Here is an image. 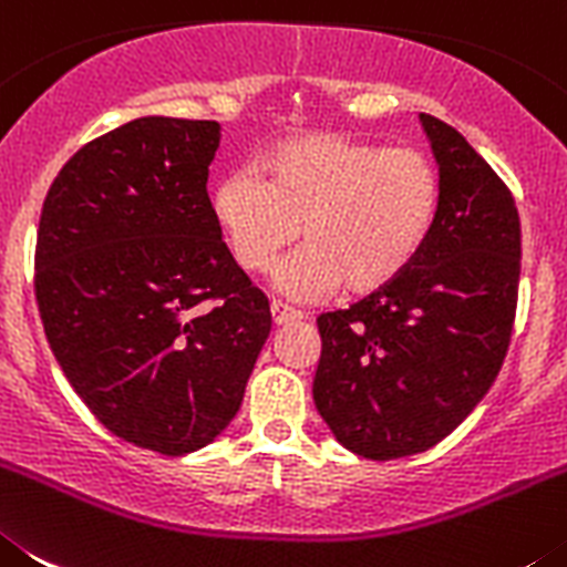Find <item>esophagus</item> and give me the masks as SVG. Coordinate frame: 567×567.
<instances>
[{
	"label": "esophagus",
	"instance_id": "obj_1",
	"mask_svg": "<svg viewBox=\"0 0 567 567\" xmlns=\"http://www.w3.org/2000/svg\"><path fill=\"white\" fill-rule=\"evenodd\" d=\"M271 316H274V324H290V321L302 319V313H299V310L288 308L285 302H277V299L271 302Z\"/></svg>",
	"mask_w": 567,
	"mask_h": 567
}]
</instances>
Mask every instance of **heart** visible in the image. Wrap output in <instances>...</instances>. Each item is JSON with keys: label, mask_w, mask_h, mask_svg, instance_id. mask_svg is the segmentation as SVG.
Here are the masks:
<instances>
[{"label": "heart", "mask_w": 567, "mask_h": 567, "mask_svg": "<svg viewBox=\"0 0 567 567\" xmlns=\"http://www.w3.org/2000/svg\"><path fill=\"white\" fill-rule=\"evenodd\" d=\"M212 220L234 262L274 274L279 293L308 302L344 285L375 293L421 257L441 212L435 163L410 146L386 150L341 135H299L271 146L254 172L212 188Z\"/></svg>", "instance_id": "obj_1"}]
</instances>
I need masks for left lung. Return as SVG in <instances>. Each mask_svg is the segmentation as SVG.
Masks as SVG:
<instances>
[{
	"mask_svg": "<svg viewBox=\"0 0 567 567\" xmlns=\"http://www.w3.org/2000/svg\"><path fill=\"white\" fill-rule=\"evenodd\" d=\"M421 126L441 175L430 243L395 282L319 316L316 410L341 446L370 461L426 452L481 404L517 308L512 192L461 132L423 112Z\"/></svg>",
	"mask_w": 567,
	"mask_h": 567,
	"instance_id": "left-lung-1",
	"label": "left lung"
}]
</instances>
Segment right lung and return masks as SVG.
<instances>
[{
	"instance_id": "obj_1",
	"label": "right lung",
	"mask_w": 567,
	"mask_h": 567,
	"mask_svg": "<svg viewBox=\"0 0 567 567\" xmlns=\"http://www.w3.org/2000/svg\"><path fill=\"white\" fill-rule=\"evenodd\" d=\"M217 121L135 118L81 146L44 197L35 302L50 350L112 435L208 446L239 412L271 310L212 220Z\"/></svg>"
}]
</instances>
